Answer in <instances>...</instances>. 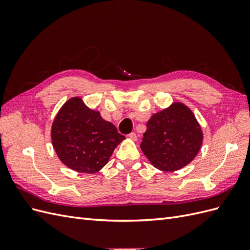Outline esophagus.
Wrapping results in <instances>:
<instances>
[{
	"label": "esophagus",
	"instance_id": "34e87169",
	"mask_svg": "<svg viewBox=\"0 0 250 250\" xmlns=\"http://www.w3.org/2000/svg\"><path fill=\"white\" fill-rule=\"evenodd\" d=\"M128 137H129V139H131L133 141H137V139H138V135H137V133H135V132L129 133V134H128Z\"/></svg>",
	"mask_w": 250,
	"mask_h": 250
}]
</instances>
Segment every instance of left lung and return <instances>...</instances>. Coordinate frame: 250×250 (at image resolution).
I'll return each instance as SVG.
<instances>
[{
  "label": "left lung",
  "mask_w": 250,
  "mask_h": 250,
  "mask_svg": "<svg viewBox=\"0 0 250 250\" xmlns=\"http://www.w3.org/2000/svg\"><path fill=\"white\" fill-rule=\"evenodd\" d=\"M141 149L155 168L177 171L190 164L202 144V131L191 109L183 103L154 113L143 134Z\"/></svg>",
  "instance_id": "1"
}]
</instances>
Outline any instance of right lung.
<instances>
[{"label": "right lung", "instance_id": "obj_1", "mask_svg": "<svg viewBox=\"0 0 250 250\" xmlns=\"http://www.w3.org/2000/svg\"><path fill=\"white\" fill-rule=\"evenodd\" d=\"M53 147L66 167L80 173L93 174L108 163L113 150L125 137L116 126L88 108L80 98L63 104L53 122Z\"/></svg>", "mask_w": 250, "mask_h": 250}]
</instances>
